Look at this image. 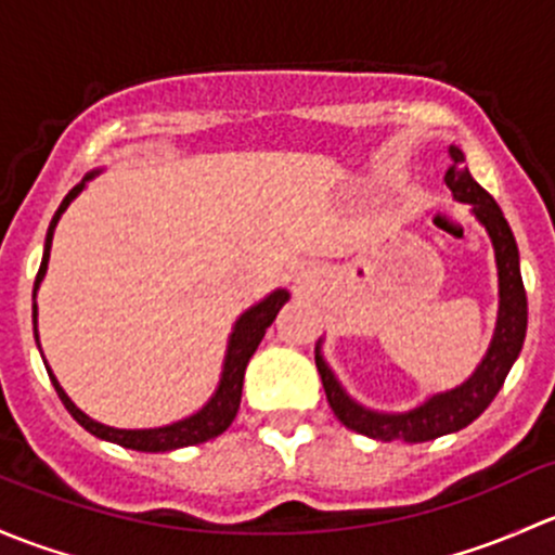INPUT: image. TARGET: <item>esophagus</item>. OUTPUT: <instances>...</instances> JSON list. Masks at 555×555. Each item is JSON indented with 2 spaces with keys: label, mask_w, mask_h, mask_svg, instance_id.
I'll return each mask as SVG.
<instances>
[{
  "label": "esophagus",
  "mask_w": 555,
  "mask_h": 555,
  "mask_svg": "<svg viewBox=\"0 0 555 555\" xmlns=\"http://www.w3.org/2000/svg\"><path fill=\"white\" fill-rule=\"evenodd\" d=\"M320 283H323V270H320V267H315V264L296 267V272H294L296 291H301V294H312Z\"/></svg>",
  "instance_id": "1"
}]
</instances>
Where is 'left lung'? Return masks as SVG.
<instances>
[{"label": "left lung", "instance_id": "1", "mask_svg": "<svg viewBox=\"0 0 555 555\" xmlns=\"http://www.w3.org/2000/svg\"><path fill=\"white\" fill-rule=\"evenodd\" d=\"M449 154L454 159V165L447 170L443 181H447L454 199L470 205L473 216L487 227L491 245H494L496 278H500L496 328L494 336H491L487 356L478 363V369L473 371L470 379L462 382L454 390L427 398L425 403L411 411H403V414L371 411L352 401L345 392V387L339 385V379L334 376V371L328 369V363L320 356L318 341L315 365L320 371V379H323L325 398H328V405L334 409L336 420L345 427H350V430L361 433V436L376 438V441L425 443L470 425L494 401L507 371H511L518 352H521L524 336H527V291H524L521 267H518L516 237H513L511 227H507L505 216H502L494 197L465 168V154L456 150V146H451Z\"/></svg>", "mask_w": 555, "mask_h": 555}]
</instances>
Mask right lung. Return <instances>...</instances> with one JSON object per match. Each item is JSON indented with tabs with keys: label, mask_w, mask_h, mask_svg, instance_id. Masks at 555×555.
Returning a JSON list of instances; mask_svg holds the SVG:
<instances>
[{
	"label": "right lung",
	"mask_w": 555,
	"mask_h": 555,
	"mask_svg": "<svg viewBox=\"0 0 555 555\" xmlns=\"http://www.w3.org/2000/svg\"><path fill=\"white\" fill-rule=\"evenodd\" d=\"M99 173V170H93L90 176H85V181H90L93 176ZM85 181L82 184L74 186L72 192L66 194L64 203H61V208L55 210L53 221H50V230H48V237H44V254H42V264H39V272H37V280H34V299H37V288L39 283H42L44 272H48V261H50V245H53V232L55 227H59V219L61 214L68 208V203H72L74 197H77L79 192L85 190ZM288 301V291L285 288H278L272 291L267 299H261L259 305H254L250 310H245L240 320L235 323V328H232V336H230V345H227V358H224V371H221V379H219V387H216L214 398H210L208 403L203 405V409L197 411V414L186 416V420H179L173 422V425H165V427H150V430H119V427H108V425H101V422L90 420L85 411H79L77 405L72 403V398L66 396L64 387L59 385V379L53 376V371H50L48 365V374H50V382H53L55 392H59V398L64 401L66 411L74 416V420L79 422V425L85 427L88 433H93L95 438H104V441H112L117 443V447H125V449H133V451H173V449H184V447H197V443H205L210 441V438L221 436V433L227 430V427L232 425V420L237 416V409H240V396H243V376H245V365H248L250 356L256 352V347H259V341L264 339L267 328L272 325V320L280 312V307ZM31 318H34V336H37V345H39V334H37V301H34L31 307Z\"/></svg>",
	"instance_id": "right-lung-1"
}]
</instances>
